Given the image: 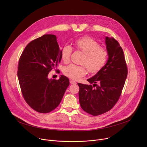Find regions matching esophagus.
Returning a JSON list of instances; mask_svg holds the SVG:
<instances>
[{"label":"esophagus","instance_id":"esophagus-1","mask_svg":"<svg viewBox=\"0 0 147 147\" xmlns=\"http://www.w3.org/2000/svg\"><path fill=\"white\" fill-rule=\"evenodd\" d=\"M70 82L71 84H76V82L72 80H70Z\"/></svg>","mask_w":147,"mask_h":147}]
</instances>
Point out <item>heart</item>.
<instances>
[{
	"label": "heart",
	"mask_w": 147,
	"mask_h": 147,
	"mask_svg": "<svg viewBox=\"0 0 147 147\" xmlns=\"http://www.w3.org/2000/svg\"><path fill=\"white\" fill-rule=\"evenodd\" d=\"M74 45L84 54L81 63L86 65L90 73L98 72L107 63L108 57L107 50L100 48L99 44L92 38L84 37L78 39L74 42ZM72 51L73 48L69 45H65L62 47L61 57L63 61H69ZM63 73L71 79L77 80L85 76L87 70L85 66L71 64L64 68Z\"/></svg>",
	"instance_id": "b5f03b06"
}]
</instances>
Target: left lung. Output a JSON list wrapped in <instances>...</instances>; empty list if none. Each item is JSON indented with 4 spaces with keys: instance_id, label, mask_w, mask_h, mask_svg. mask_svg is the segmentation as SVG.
Instances as JSON below:
<instances>
[{
    "instance_id": "8db88e82",
    "label": "left lung",
    "mask_w": 147,
    "mask_h": 147,
    "mask_svg": "<svg viewBox=\"0 0 147 147\" xmlns=\"http://www.w3.org/2000/svg\"><path fill=\"white\" fill-rule=\"evenodd\" d=\"M105 40L108 55L107 63L94 76L87 79L92 85L78 83L81 107L93 116L105 113L114 107L127 76L126 63L119 42L113 37L106 36Z\"/></svg>"
}]
</instances>
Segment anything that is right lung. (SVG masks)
Returning a JSON list of instances; mask_svg holds the SVG:
<instances>
[{
  "mask_svg": "<svg viewBox=\"0 0 147 147\" xmlns=\"http://www.w3.org/2000/svg\"><path fill=\"white\" fill-rule=\"evenodd\" d=\"M61 59L57 37L52 34L31 41L21 55L17 72L21 90L29 106L38 112L49 113L57 107L69 86L65 76L58 80L48 78Z\"/></svg>",
  "mask_w": 147,
  "mask_h": 147,
  "instance_id": "add662e5",
  "label": "right lung"
}]
</instances>
